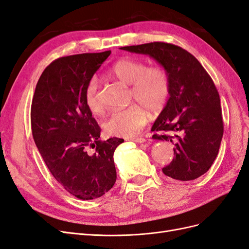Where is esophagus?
Wrapping results in <instances>:
<instances>
[{"label":"esophagus","instance_id":"1","mask_svg":"<svg viewBox=\"0 0 249 249\" xmlns=\"http://www.w3.org/2000/svg\"><path fill=\"white\" fill-rule=\"evenodd\" d=\"M131 140L137 142V143H144L146 141L144 138H132Z\"/></svg>","mask_w":249,"mask_h":249}]
</instances>
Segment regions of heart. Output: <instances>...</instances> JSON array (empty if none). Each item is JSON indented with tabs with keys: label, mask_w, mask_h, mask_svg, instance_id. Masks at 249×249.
<instances>
[{
	"label": "heart",
	"mask_w": 249,
	"mask_h": 249,
	"mask_svg": "<svg viewBox=\"0 0 249 249\" xmlns=\"http://www.w3.org/2000/svg\"><path fill=\"white\" fill-rule=\"evenodd\" d=\"M110 74L123 84L131 85V99L140 105L134 104L111 112L104 120V130L112 136H136L147 120L144 108L158 113L166 106L171 91L169 74L162 66L147 67L146 63L134 58L118 60L111 67ZM84 100L88 110L93 114H100L103 111L95 78L88 82Z\"/></svg>",
	"instance_id": "b5f03b06"
}]
</instances>
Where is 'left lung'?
<instances>
[{
    "label": "left lung",
    "instance_id": "left-lung-1",
    "mask_svg": "<svg viewBox=\"0 0 249 249\" xmlns=\"http://www.w3.org/2000/svg\"><path fill=\"white\" fill-rule=\"evenodd\" d=\"M120 49L148 55L169 74V100L152 127L161 133L154 139L175 145V158L163 173L178 180L199 178L212 166L223 136L220 97L213 80L196 58L175 44L150 42Z\"/></svg>",
    "mask_w": 249,
    "mask_h": 249
}]
</instances>
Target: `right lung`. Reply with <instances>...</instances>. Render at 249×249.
Instances as JSON below:
<instances>
[{"label":"right lung","instance_id":"add662e5","mask_svg":"<svg viewBox=\"0 0 249 249\" xmlns=\"http://www.w3.org/2000/svg\"><path fill=\"white\" fill-rule=\"evenodd\" d=\"M111 51L56 59L37 82L31 105L35 144L57 182L80 199L99 198L116 182L113 160L124 139L101 141L85 104L88 82Z\"/></svg>","mask_w":249,"mask_h":249}]
</instances>
